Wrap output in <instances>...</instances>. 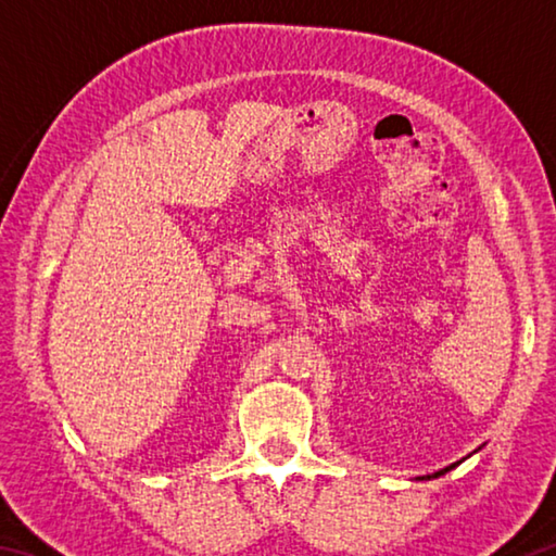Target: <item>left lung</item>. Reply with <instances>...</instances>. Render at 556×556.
I'll use <instances>...</instances> for the list:
<instances>
[{
  "label": "left lung",
  "instance_id": "obj_1",
  "mask_svg": "<svg viewBox=\"0 0 556 556\" xmlns=\"http://www.w3.org/2000/svg\"><path fill=\"white\" fill-rule=\"evenodd\" d=\"M454 466H456V464H454ZM454 466H446L444 470H437V473H434V476H427V478H437V476H441V473H446V470H448V468H454Z\"/></svg>",
  "mask_w": 556,
  "mask_h": 556
}]
</instances>
